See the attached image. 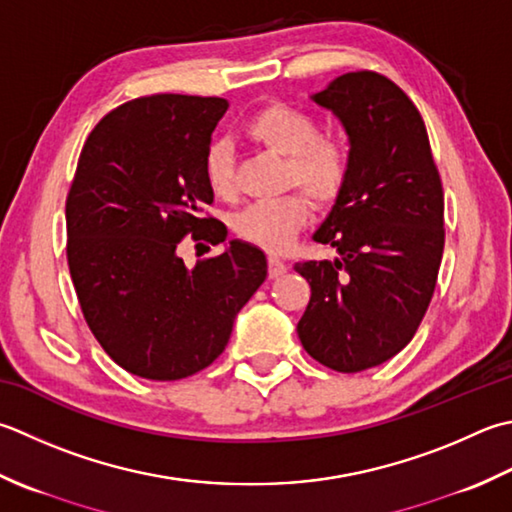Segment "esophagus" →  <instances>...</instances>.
Instances as JSON below:
<instances>
[{"label":"esophagus","mask_w":512,"mask_h":512,"mask_svg":"<svg viewBox=\"0 0 512 512\" xmlns=\"http://www.w3.org/2000/svg\"><path fill=\"white\" fill-rule=\"evenodd\" d=\"M286 270H288V264L284 262L282 257H277V255H270L268 257V275L270 277H273V279L275 277H282Z\"/></svg>","instance_id":"obj_1"}]
</instances>
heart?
I'll return each instance as SVG.
<instances>
[{"instance_id": "heart-1", "label": "heart", "mask_w": 512, "mask_h": 512, "mask_svg": "<svg viewBox=\"0 0 512 512\" xmlns=\"http://www.w3.org/2000/svg\"><path fill=\"white\" fill-rule=\"evenodd\" d=\"M244 133L273 153L286 157V184L299 186L317 206H333L350 182L353 157L342 137L317 135V119L284 102L266 104L244 122ZM204 177L215 195H230L235 186L233 150L213 142L204 155ZM310 217L304 195L290 193L246 206L235 217V230L246 242L284 250Z\"/></svg>"}]
</instances>
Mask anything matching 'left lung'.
I'll list each match as a JSON object with an SVG mask.
<instances>
[{
  "mask_svg": "<svg viewBox=\"0 0 512 512\" xmlns=\"http://www.w3.org/2000/svg\"><path fill=\"white\" fill-rule=\"evenodd\" d=\"M313 99L344 124L353 170L313 235L339 257L295 264L310 286L297 335L319 364L359 373L422 324L444 255V188L422 115L388 77L346 73Z\"/></svg>",
  "mask_w": 512,
  "mask_h": 512,
  "instance_id": "1",
  "label": "left lung"
}]
</instances>
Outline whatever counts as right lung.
<instances>
[{"mask_svg":"<svg viewBox=\"0 0 512 512\" xmlns=\"http://www.w3.org/2000/svg\"><path fill=\"white\" fill-rule=\"evenodd\" d=\"M222 97L157 93L90 130L66 197V257L90 333L128 373L175 382L224 353L233 322L268 275L262 250L230 242L186 268L177 246H210L226 226L204 206Z\"/></svg>","mask_w":512,"mask_h":512,"instance_id":"1","label":"right lung"}]
</instances>
